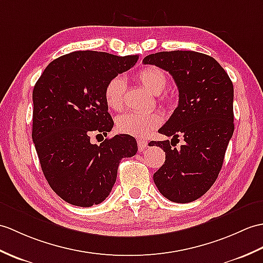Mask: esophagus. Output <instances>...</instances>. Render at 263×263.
Listing matches in <instances>:
<instances>
[{
    "label": "esophagus",
    "instance_id": "obj_1",
    "mask_svg": "<svg viewBox=\"0 0 263 263\" xmlns=\"http://www.w3.org/2000/svg\"><path fill=\"white\" fill-rule=\"evenodd\" d=\"M138 146H139V150L140 151H143L146 146H148V141L144 139H139L138 140Z\"/></svg>",
    "mask_w": 263,
    "mask_h": 263
}]
</instances>
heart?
I'll return each instance as SVG.
<instances>
[{
	"label": "heart",
	"mask_w": 263,
	"mask_h": 263,
	"mask_svg": "<svg viewBox=\"0 0 263 263\" xmlns=\"http://www.w3.org/2000/svg\"><path fill=\"white\" fill-rule=\"evenodd\" d=\"M138 81L150 90L152 94L159 95L166 89L168 84L167 75L160 68L155 66H148L141 68L137 74ZM126 84L124 78L118 75L109 79L105 89L104 97L108 108L113 111H120L124 106ZM164 103H169V97H163ZM161 123V119L157 113H125L117 119L115 126L118 132L127 136L141 138L148 134L151 130Z\"/></svg>",
	"instance_id": "1"
}]
</instances>
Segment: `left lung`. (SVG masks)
<instances>
[{
  "instance_id": "8db88e82",
  "label": "left lung",
  "mask_w": 263,
  "mask_h": 263,
  "mask_svg": "<svg viewBox=\"0 0 263 263\" xmlns=\"http://www.w3.org/2000/svg\"><path fill=\"white\" fill-rule=\"evenodd\" d=\"M143 64L168 71L178 87V106L159 133L172 141H152L166 152L154 174L159 192L174 203H191L209 191L221 172L234 131L233 84L216 60L196 51H161L144 57ZM179 136L185 143L173 148Z\"/></svg>"
}]
</instances>
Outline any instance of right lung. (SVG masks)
I'll return each mask as SVG.
<instances>
[{
    "label": "right lung",
    "instance_id": "add662e5",
    "mask_svg": "<svg viewBox=\"0 0 263 263\" xmlns=\"http://www.w3.org/2000/svg\"><path fill=\"white\" fill-rule=\"evenodd\" d=\"M138 59L74 51L49 64L34 85L32 140L48 184L67 203H102L115 184L122 158L137 154L136 139L127 134L99 145L90 143V137H106L112 130L104 89Z\"/></svg>",
    "mask_w": 263,
    "mask_h": 263
}]
</instances>
